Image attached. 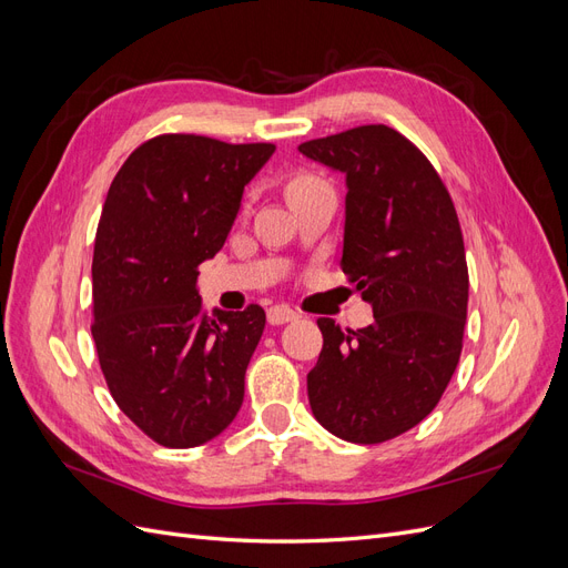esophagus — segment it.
Masks as SVG:
<instances>
[{"label":"esophagus","mask_w":568,"mask_h":568,"mask_svg":"<svg viewBox=\"0 0 568 568\" xmlns=\"http://www.w3.org/2000/svg\"><path fill=\"white\" fill-rule=\"evenodd\" d=\"M294 320H298V315L291 311V307H286V305H272L270 311H267V322L272 324V326H280V324H286V322H294Z\"/></svg>","instance_id":"1"}]
</instances>
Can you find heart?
<instances>
[{"mask_svg":"<svg viewBox=\"0 0 568 568\" xmlns=\"http://www.w3.org/2000/svg\"><path fill=\"white\" fill-rule=\"evenodd\" d=\"M315 180L313 178H296V180H291L288 182V189H286V194H294V192H298V189H305L307 184H313Z\"/></svg>","mask_w":568,"mask_h":568,"instance_id":"heart-1","label":"heart"}]
</instances>
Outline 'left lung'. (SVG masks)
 Here are the masks:
<instances>
[{"instance_id": "1", "label": "left lung", "mask_w": 568, "mask_h": 568, "mask_svg": "<svg viewBox=\"0 0 568 568\" xmlns=\"http://www.w3.org/2000/svg\"><path fill=\"white\" fill-rule=\"evenodd\" d=\"M298 151L346 175L341 267L374 313L357 332L317 320L324 346L307 398L329 434L384 443L438 405L459 363L469 301L459 220L434 165L393 128H353Z\"/></svg>"}]
</instances>
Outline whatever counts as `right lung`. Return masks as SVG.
I'll list each match as a JSON object with an SVG mask.
<instances>
[{
  "mask_svg": "<svg viewBox=\"0 0 568 568\" xmlns=\"http://www.w3.org/2000/svg\"><path fill=\"white\" fill-rule=\"evenodd\" d=\"M274 144L161 134L130 153L101 211L92 336L118 407L165 448L220 436L244 403L265 311L205 315L199 265L225 246Z\"/></svg>",
  "mask_w": 568,
  "mask_h": 568,
  "instance_id": "1",
  "label": "right lung"
}]
</instances>
